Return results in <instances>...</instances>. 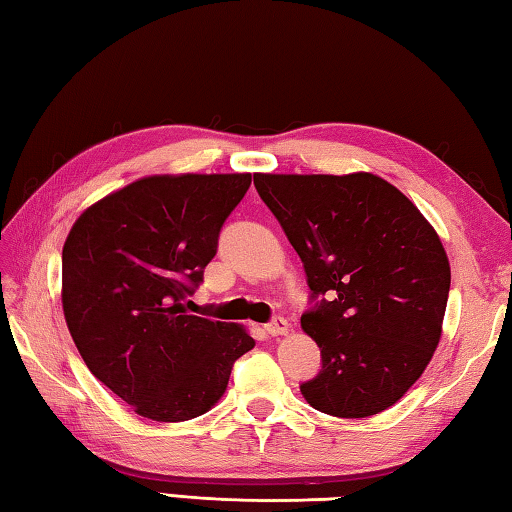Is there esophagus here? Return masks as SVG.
Instances as JSON below:
<instances>
[{"label":"esophagus","instance_id":"obj_1","mask_svg":"<svg viewBox=\"0 0 512 512\" xmlns=\"http://www.w3.org/2000/svg\"><path fill=\"white\" fill-rule=\"evenodd\" d=\"M264 330L270 334V336H281L288 332V321L284 317H275L273 321H268L264 325Z\"/></svg>","mask_w":512,"mask_h":512}]
</instances>
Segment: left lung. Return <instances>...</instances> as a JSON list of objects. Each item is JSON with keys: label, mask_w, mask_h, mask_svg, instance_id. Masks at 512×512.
<instances>
[{"label": "left lung", "mask_w": 512, "mask_h": 512, "mask_svg": "<svg viewBox=\"0 0 512 512\" xmlns=\"http://www.w3.org/2000/svg\"><path fill=\"white\" fill-rule=\"evenodd\" d=\"M255 189L306 270L301 328L321 347V369L303 398L336 418L385 411L440 341L451 268L438 233L374 173H255Z\"/></svg>", "instance_id": "obj_1"}]
</instances>
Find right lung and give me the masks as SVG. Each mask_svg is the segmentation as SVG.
Listing matches in <instances>:
<instances>
[{
    "instance_id": "add662e5",
    "label": "right lung",
    "mask_w": 512,
    "mask_h": 512,
    "mask_svg": "<svg viewBox=\"0 0 512 512\" xmlns=\"http://www.w3.org/2000/svg\"><path fill=\"white\" fill-rule=\"evenodd\" d=\"M250 173L127 184L90 206L63 246V314L90 372L138 416L198 418L253 350L235 323L187 312Z\"/></svg>"
}]
</instances>
